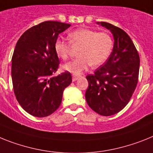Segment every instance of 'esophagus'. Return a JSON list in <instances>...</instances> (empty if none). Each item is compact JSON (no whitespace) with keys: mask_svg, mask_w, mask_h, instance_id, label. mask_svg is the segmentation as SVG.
I'll use <instances>...</instances> for the list:
<instances>
[{"mask_svg":"<svg viewBox=\"0 0 153 153\" xmlns=\"http://www.w3.org/2000/svg\"><path fill=\"white\" fill-rule=\"evenodd\" d=\"M79 79V76H77V75H72V81L73 82H75L76 80H78Z\"/></svg>","mask_w":153,"mask_h":153,"instance_id":"obj_1","label":"esophagus"}]
</instances>
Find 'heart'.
<instances>
[{"label": "heart", "instance_id": "b5f03b06", "mask_svg": "<svg viewBox=\"0 0 153 153\" xmlns=\"http://www.w3.org/2000/svg\"><path fill=\"white\" fill-rule=\"evenodd\" d=\"M70 43L74 47H81L78 56L63 65L66 71L78 75L88 67L96 68L102 65L110 57L114 47L112 37L106 33H97L88 29H78L68 36ZM54 51L58 57L66 60L68 57L71 46L68 42L58 38L55 40Z\"/></svg>", "mask_w": 153, "mask_h": 153}]
</instances>
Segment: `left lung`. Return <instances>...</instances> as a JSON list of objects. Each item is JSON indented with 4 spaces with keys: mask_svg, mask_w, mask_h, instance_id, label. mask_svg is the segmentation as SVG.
I'll use <instances>...</instances> for the list:
<instances>
[{
    "mask_svg": "<svg viewBox=\"0 0 153 153\" xmlns=\"http://www.w3.org/2000/svg\"><path fill=\"white\" fill-rule=\"evenodd\" d=\"M98 25L109 29L114 39V48L107 61L88 74L85 100L92 110L102 116H111L125 107L137 86L140 58L130 36L110 23Z\"/></svg>",
    "mask_w": 153,
    "mask_h": 153,
    "instance_id": "8db88e82",
    "label": "left lung"
}]
</instances>
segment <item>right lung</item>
<instances>
[{
	"instance_id": "add662e5",
	"label": "right lung",
	"mask_w": 153,
	"mask_h": 153,
	"mask_svg": "<svg viewBox=\"0 0 153 153\" xmlns=\"http://www.w3.org/2000/svg\"><path fill=\"white\" fill-rule=\"evenodd\" d=\"M70 24L47 21L32 27L18 40L11 59V79L18 102L29 114L44 117L57 110L63 92L71 83L65 71L53 76L59 65L54 43Z\"/></svg>"
}]
</instances>
